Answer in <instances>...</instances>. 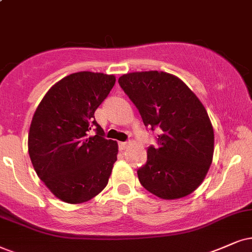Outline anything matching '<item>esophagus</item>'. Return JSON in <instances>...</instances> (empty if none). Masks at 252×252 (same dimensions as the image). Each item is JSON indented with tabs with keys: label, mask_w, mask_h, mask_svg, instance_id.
Returning a JSON list of instances; mask_svg holds the SVG:
<instances>
[{
	"label": "esophagus",
	"mask_w": 252,
	"mask_h": 252,
	"mask_svg": "<svg viewBox=\"0 0 252 252\" xmlns=\"http://www.w3.org/2000/svg\"><path fill=\"white\" fill-rule=\"evenodd\" d=\"M129 145H130L129 142H120V143H119V148H120V150H126V148H128Z\"/></svg>",
	"instance_id": "obj_1"
}]
</instances>
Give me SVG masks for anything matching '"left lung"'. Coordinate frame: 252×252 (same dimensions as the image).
Segmentation results:
<instances>
[{
  "instance_id": "8db88e82",
  "label": "left lung",
  "mask_w": 252,
  "mask_h": 252,
  "mask_svg": "<svg viewBox=\"0 0 252 252\" xmlns=\"http://www.w3.org/2000/svg\"><path fill=\"white\" fill-rule=\"evenodd\" d=\"M119 84L141 114L146 128L159 129L158 146L137 170L139 183L164 200L194 192L205 179L214 154V130L196 95L166 72H133Z\"/></svg>"
}]
</instances>
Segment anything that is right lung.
Segmentation results:
<instances>
[{
  "label": "right lung",
  "instance_id": "right-lung-1",
  "mask_svg": "<svg viewBox=\"0 0 252 252\" xmlns=\"http://www.w3.org/2000/svg\"><path fill=\"white\" fill-rule=\"evenodd\" d=\"M115 81L103 73H73L53 85L34 111L28 138L31 163L63 202H86L107 186L119 145L104 138L94 113Z\"/></svg>",
  "mask_w": 252,
  "mask_h": 252
}]
</instances>
